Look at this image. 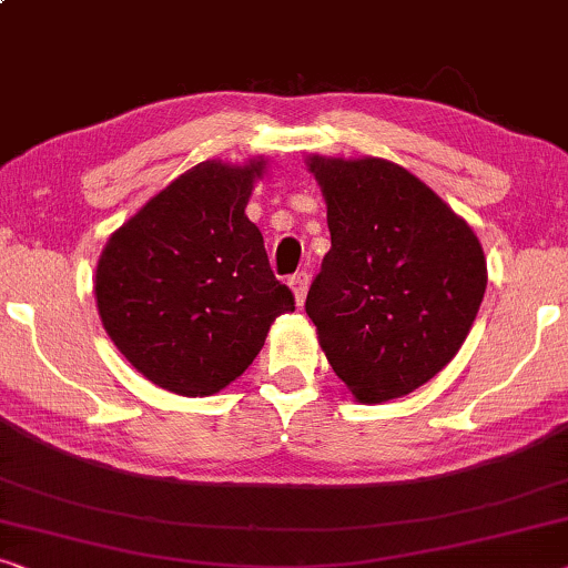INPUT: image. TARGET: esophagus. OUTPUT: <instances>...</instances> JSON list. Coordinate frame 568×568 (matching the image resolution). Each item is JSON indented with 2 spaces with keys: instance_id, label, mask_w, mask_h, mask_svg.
<instances>
[{
  "instance_id": "34e87169",
  "label": "esophagus",
  "mask_w": 568,
  "mask_h": 568,
  "mask_svg": "<svg viewBox=\"0 0 568 568\" xmlns=\"http://www.w3.org/2000/svg\"><path fill=\"white\" fill-rule=\"evenodd\" d=\"M308 283H311V275L306 273V270H301V273H295V275L291 277V287H293L295 303H298V306H303V301H306Z\"/></svg>"
}]
</instances>
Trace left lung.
<instances>
[{"label": "left lung", "mask_w": 568, "mask_h": 568, "mask_svg": "<svg viewBox=\"0 0 568 568\" xmlns=\"http://www.w3.org/2000/svg\"><path fill=\"white\" fill-rule=\"evenodd\" d=\"M332 250L306 295L326 361L363 404L406 396L453 361L486 291L478 239L386 159H308Z\"/></svg>", "instance_id": "8db88e82"}]
</instances>
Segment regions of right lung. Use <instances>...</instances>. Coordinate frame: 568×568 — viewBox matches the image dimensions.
<instances>
[{"instance_id":"obj_1","label":"right lung","mask_w":568,"mask_h":568,"mask_svg":"<svg viewBox=\"0 0 568 568\" xmlns=\"http://www.w3.org/2000/svg\"><path fill=\"white\" fill-rule=\"evenodd\" d=\"M262 162H203L110 236L94 295L110 339L141 375L180 396L236 381L270 324L295 311L246 219Z\"/></svg>"}]
</instances>
